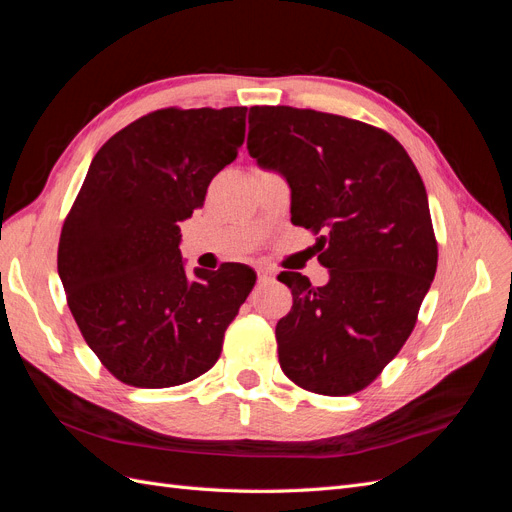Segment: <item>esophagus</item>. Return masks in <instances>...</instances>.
<instances>
[{"instance_id":"1","label":"esophagus","mask_w":512,"mask_h":512,"mask_svg":"<svg viewBox=\"0 0 512 512\" xmlns=\"http://www.w3.org/2000/svg\"><path fill=\"white\" fill-rule=\"evenodd\" d=\"M273 271L271 269H258V282L260 284H269V282H273Z\"/></svg>"}]
</instances>
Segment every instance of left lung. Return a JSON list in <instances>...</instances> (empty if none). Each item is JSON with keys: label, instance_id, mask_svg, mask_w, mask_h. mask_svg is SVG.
I'll list each match as a JSON object with an SVG mask.
<instances>
[{"label": "left lung", "instance_id": "obj_1", "mask_svg": "<svg viewBox=\"0 0 512 512\" xmlns=\"http://www.w3.org/2000/svg\"><path fill=\"white\" fill-rule=\"evenodd\" d=\"M247 151L290 185L292 224L314 230L329 284L284 271L292 309L275 327L301 389L363 391L410 337L438 267L427 192L406 149L369 123L312 108L252 106Z\"/></svg>", "mask_w": 512, "mask_h": 512}]
</instances>
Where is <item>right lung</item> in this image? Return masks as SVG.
<instances>
[{"instance_id": "right-lung-1", "label": "right lung", "mask_w": 512, "mask_h": 512, "mask_svg": "<svg viewBox=\"0 0 512 512\" xmlns=\"http://www.w3.org/2000/svg\"><path fill=\"white\" fill-rule=\"evenodd\" d=\"M245 106L153 111L91 160L61 228L57 271L87 346L123 384L168 389L220 359L224 333L256 284L237 262L188 275L179 222L237 158Z\"/></svg>"}]
</instances>
